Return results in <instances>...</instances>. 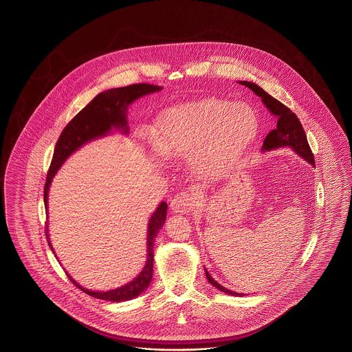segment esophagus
I'll list each match as a JSON object with an SVG mask.
<instances>
[{
    "label": "esophagus",
    "instance_id": "1",
    "mask_svg": "<svg viewBox=\"0 0 352 352\" xmlns=\"http://www.w3.org/2000/svg\"><path fill=\"white\" fill-rule=\"evenodd\" d=\"M195 201H197V197L192 192L183 191V192H178L175 197H173L170 207L175 213H190L195 207Z\"/></svg>",
    "mask_w": 352,
    "mask_h": 352
}]
</instances>
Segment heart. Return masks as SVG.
<instances>
[{"label":"heart","mask_w":352,"mask_h":352,"mask_svg":"<svg viewBox=\"0 0 352 352\" xmlns=\"http://www.w3.org/2000/svg\"><path fill=\"white\" fill-rule=\"evenodd\" d=\"M256 131L258 116L250 104L206 98L161 113L153 142L161 155H190L199 177L217 181L237 162Z\"/></svg>","instance_id":"obj_1"}]
</instances>
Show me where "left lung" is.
Wrapping results in <instances>:
<instances>
[{"mask_svg":"<svg viewBox=\"0 0 352 352\" xmlns=\"http://www.w3.org/2000/svg\"><path fill=\"white\" fill-rule=\"evenodd\" d=\"M239 82L252 89V91L262 98V102L270 110V113L278 118L276 128L272 129L271 132H268L267 136L263 141L262 151H271V149H276V148L288 146V148H292L294 152H296L300 157H302L305 161H308L310 165L314 166V155L311 153V149H310L309 144L307 140L305 131L301 126L298 118L296 116V113H292L278 99L271 97L261 86L253 84V82H248V81H239ZM204 271H206L207 280L210 281L212 285H214L217 289H220L221 292L232 296H243V294H237L228 288H224L221 284H219L212 278L211 275L208 274L207 268L204 267Z\"/></svg>","mask_w":352,"mask_h":352,"instance_id":"1","label":"left lung"}]
</instances>
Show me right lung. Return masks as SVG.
I'll return each mask as SVG.
<instances>
[{
    "instance_id": "add662e5",
    "label": "right lung",
    "mask_w": 352,
    "mask_h": 352,
    "mask_svg": "<svg viewBox=\"0 0 352 352\" xmlns=\"http://www.w3.org/2000/svg\"><path fill=\"white\" fill-rule=\"evenodd\" d=\"M162 87L157 85L135 84L124 86V87H116L110 89L106 91L99 93L96 98L93 99L86 107H84L80 113H77L67 126L63 129L60 138L55 146L54 157L51 161V166L47 173V179L44 186V204L47 208L48 203V191L51 182L57 173V170L61 168V165L67 161V158L80 149L84 144L89 141L96 140L102 136H106L111 132V129H119L123 133H128L126 126V107L138 98L144 97L146 94L160 91ZM166 211L168 204L165 201H161V204L157 207L155 213L149 219L148 223V236H146V246H148V255L146 262L140 274L126 285L106 291V292H96L89 291L84 287H81L78 283L71 279L72 283L80 288L82 292L91 297L107 300L113 302H120L132 300L135 297L144 292L149 283L152 281L153 276V245L158 230L165 224L166 220ZM45 236L50 248L54 252V248L48 239V229L45 228Z\"/></svg>"
}]
</instances>
